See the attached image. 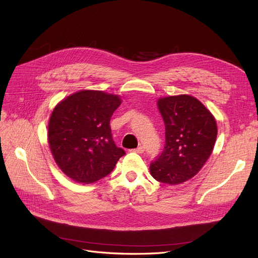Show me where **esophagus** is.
Segmentation results:
<instances>
[{"label": "esophagus", "mask_w": 258, "mask_h": 258, "mask_svg": "<svg viewBox=\"0 0 258 258\" xmlns=\"http://www.w3.org/2000/svg\"><path fill=\"white\" fill-rule=\"evenodd\" d=\"M144 150H145L144 146H141V145H140L138 148L133 149V152H135V153H138V154H143V153H144Z\"/></svg>", "instance_id": "34e87169"}]
</instances>
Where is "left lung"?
I'll return each mask as SVG.
<instances>
[{
	"label": "left lung",
	"mask_w": 258,
	"mask_h": 258,
	"mask_svg": "<svg viewBox=\"0 0 258 258\" xmlns=\"http://www.w3.org/2000/svg\"><path fill=\"white\" fill-rule=\"evenodd\" d=\"M165 126L162 153L150 163V174L166 184H179L197 175L214 149L218 129L212 114L189 95L158 100Z\"/></svg>",
	"instance_id": "obj_1"
}]
</instances>
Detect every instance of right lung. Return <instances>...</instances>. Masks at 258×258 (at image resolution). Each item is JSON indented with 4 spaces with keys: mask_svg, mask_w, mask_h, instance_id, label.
<instances>
[{
    "mask_svg": "<svg viewBox=\"0 0 258 258\" xmlns=\"http://www.w3.org/2000/svg\"><path fill=\"white\" fill-rule=\"evenodd\" d=\"M118 96L81 91L68 96L53 110L48 142L56 164L69 178L92 183L109 175L125 150L115 145L110 127Z\"/></svg>",
    "mask_w": 258,
    "mask_h": 258,
    "instance_id": "add662e5",
    "label": "right lung"
}]
</instances>
